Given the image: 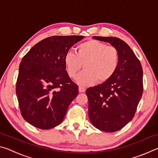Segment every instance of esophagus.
Segmentation results:
<instances>
[{
  "instance_id": "esophagus-1",
  "label": "esophagus",
  "mask_w": 158,
  "mask_h": 158,
  "mask_svg": "<svg viewBox=\"0 0 158 158\" xmlns=\"http://www.w3.org/2000/svg\"><path fill=\"white\" fill-rule=\"evenodd\" d=\"M79 91L80 93H84L85 91V89L82 86H79Z\"/></svg>"
}]
</instances>
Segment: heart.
I'll use <instances>...</instances> for the list:
<instances>
[{
	"label": "heart",
	"instance_id": "heart-1",
	"mask_svg": "<svg viewBox=\"0 0 158 158\" xmlns=\"http://www.w3.org/2000/svg\"><path fill=\"white\" fill-rule=\"evenodd\" d=\"M120 53L117 48L98 40H89L76 47V53L68 52L64 57L68 75L74 79L84 65L85 69L77 78V82L89 85L98 81L104 83L110 79L117 70Z\"/></svg>",
	"mask_w": 158,
	"mask_h": 158
}]
</instances>
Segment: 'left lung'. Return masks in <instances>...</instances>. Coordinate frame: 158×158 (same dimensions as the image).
Listing matches in <instances>:
<instances>
[{"mask_svg":"<svg viewBox=\"0 0 158 158\" xmlns=\"http://www.w3.org/2000/svg\"><path fill=\"white\" fill-rule=\"evenodd\" d=\"M93 37L117 48L120 62L110 79L85 91L89 119L101 131L116 132L135 116L143 93L142 67L133 51L122 40L115 37Z\"/></svg>","mask_w":158,"mask_h":158,"instance_id":"8db88e82","label":"left lung"}]
</instances>
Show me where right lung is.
<instances>
[{
	"label": "right lung",
	"mask_w": 158,
	"mask_h": 158,
	"mask_svg": "<svg viewBox=\"0 0 158 158\" xmlns=\"http://www.w3.org/2000/svg\"><path fill=\"white\" fill-rule=\"evenodd\" d=\"M84 36L54 35L42 40L23 57L16 84L21 116L31 125L49 130L60 124L78 95L67 74L64 57Z\"/></svg>",
	"instance_id": "add662e5"
}]
</instances>
